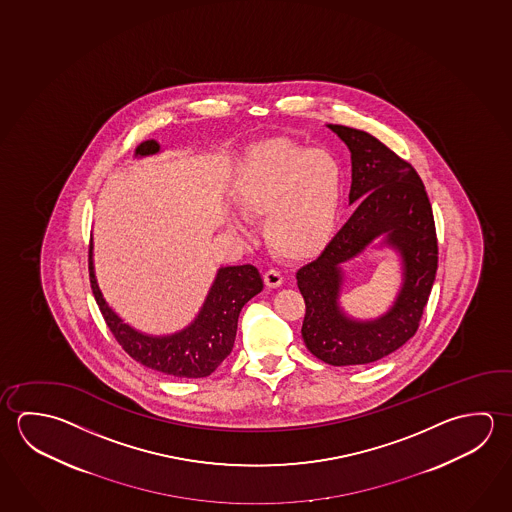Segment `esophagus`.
Masks as SVG:
<instances>
[{"label": "esophagus", "instance_id": "1", "mask_svg": "<svg viewBox=\"0 0 512 512\" xmlns=\"http://www.w3.org/2000/svg\"><path fill=\"white\" fill-rule=\"evenodd\" d=\"M282 273L278 271V269H268V271H264V282H266V286L268 287H278L282 284Z\"/></svg>", "mask_w": 512, "mask_h": 512}]
</instances>
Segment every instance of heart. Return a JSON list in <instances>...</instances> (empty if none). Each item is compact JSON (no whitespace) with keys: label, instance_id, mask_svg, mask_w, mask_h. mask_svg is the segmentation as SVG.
I'll use <instances>...</instances> for the list:
<instances>
[{"label":"heart","instance_id":"obj_1","mask_svg":"<svg viewBox=\"0 0 512 512\" xmlns=\"http://www.w3.org/2000/svg\"><path fill=\"white\" fill-rule=\"evenodd\" d=\"M232 198L243 214H264V235L278 253L300 259L327 243L343 198V169L329 149L271 142L235 169Z\"/></svg>","mask_w":512,"mask_h":512}]
</instances>
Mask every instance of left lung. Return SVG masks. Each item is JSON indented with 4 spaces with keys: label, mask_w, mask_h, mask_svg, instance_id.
I'll list each match as a JSON object with an SVG mask.
<instances>
[{
    "label": "left lung",
    "mask_w": 512,
    "mask_h": 512,
    "mask_svg": "<svg viewBox=\"0 0 512 512\" xmlns=\"http://www.w3.org/2000/svg\"><path fill=\"white\" fill-rule=\"evenodd\" d=\"M350 149V203L358 208L318 259L296 271L304 296L302 338L309 352L332 367L367 365L385 358L419 329L439 264L435 219L424 183L410 163L376 136L329 124ZM379 234L402 253L404 287L395 307L372 323H356L337 305L341 261Z\"/></svg>",
    "instance_id": "obj_1"
}]
</instances>
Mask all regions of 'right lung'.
<instances>
[{
    "label": "right lung",
    "mask_w": 512,
    "mask_h": 512,
    "mask_svg": "<svg viewBox=\"0 0 512 512\" xmlns=\"http://www.w3.org/2000/svg\"><path fill=\"white\" fill-rule=\"evenodd\" d=\"M158 151V142L147 140L136 147V156ZM88 257L91 291L109 331L131 358L167 376H210L234 349L237 320L244 304L264 287L259 269L252 264L221 268L194 323L178 334L154 338L131 329L109 309L93 273L91 244Z\"/></svg>",
    "instance_id": "add662e5"
}]
</instances>
